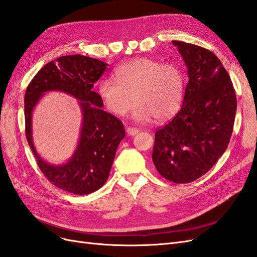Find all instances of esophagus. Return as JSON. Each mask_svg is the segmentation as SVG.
<instances>
[{
  "mask_svg": "<svg viewBox=\"0 0 257 257\" xmlns=\"http://www.w3.org/2000/svg\"><path fill=\"white\" fill-rule=\"evenodd\" d=\"M139 132V130L137 128H134V127H126V133L128 136H134L136 135Z\"/></svg>",
  "mask_w": 257,
  "mask_h": 257,
  "instance_id": "34e87169",
  "label": "esophagus"
}]
</instances>
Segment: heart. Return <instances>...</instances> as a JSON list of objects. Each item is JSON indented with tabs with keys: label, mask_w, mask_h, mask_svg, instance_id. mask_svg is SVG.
I'll return each mask as SVG.
<instances>
[{
	"label": "heart",
	"mask_w": 257,
	"mask_h": 257,
	"mask_svg": "<svg viewBox=\"0 0 257 257\" xmlns=\"http://www.w3.org/2000/svg\"><path fill=\"white\" fill-rule=\"evenodd\" d=\"M114 78H104L97 85L98 96L108 111L126 114L134 104L133 118L138 122L169 120L181 107L184 76L174 63H161L150 58H137L122 63Z\"/></svg>",
	"instance_id": "heart-1"
}]
</instances>
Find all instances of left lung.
<instances>
[{
	"label": "left lung",
	"instance_id": "1",
	"mask_svg": "<svg viewBox=\"0 0 257 257\" xmlns=\"http://www.w3.org/2000/svg\"><path fill=\"white\" fill-rule=\"evenodd\" d=\"M188 68L180 111L155 132L152 161L161 176L189 183L208 173L229 144L237 110L230 77L213 52L173 41Z\"/></svg>",
	"mask_w": 257,
	"mask_h": 257
}]
</instances>
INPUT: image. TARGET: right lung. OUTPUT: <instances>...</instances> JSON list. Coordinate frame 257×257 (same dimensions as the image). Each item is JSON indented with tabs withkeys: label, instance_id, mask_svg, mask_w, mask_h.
<instances>
[{
	"label": "right lung",
	"instance_id": "1",
	"mask_svg": "<svg viewBox=\"0 0 257 257\" xmlns=\"http://www.w3.org/2000/svg\"><path fill=\"white\" fill-rule=\"evenodd\" d=\"M107 65L81 54L61 57L46 64L26 91V135L37 165L52 184L76 195H85L102 188L109 176L116 148L125 136L122 122L102 109L98 93L92 90ZM52 90L63 91L76 98L83 114L76 149L71 159L59 166L50 165L40 158L32 134L35 107L45 92Z\"/></svg>",
	"mask_w": 257,
	"mask_h": 257
}]
</instances>
